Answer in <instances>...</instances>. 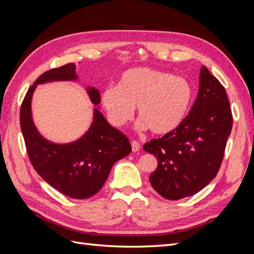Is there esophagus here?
Wrapping results in <instances>:
<instances>
[{
  "mask_svg": "<svg viewBox=\"0 0 254 254\" xmlns=\"http://www.w3.org/2000/svg\"><path fill=\"white\" fill-rule=\"evenodd\" d=\"M130 145H132L133 152H137V151L140 150V143H139V142L136 141V140H132V141H130Z\"/></svg>",
  "mask_w": 254,
  "mask_h": 254,
  "instance_id": "34e87169",
  "label": "esophagus"
}]
</instances>
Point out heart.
<instances>
[{
    "instance_id": "b5f03b06",
    "label": "heart",
    "mask_w": 254,
    "mask_h": 254,
    "mask_svg": "<svg viewBox=\"0 0 254 254\" xmlns=\"http://www.w3.org/2000/svg\"><path fill=\"white\" fill-rule=\"evenodd\" d=\"M194 89L185 77L149 67L129 68L121 73L117 86L102 92L101 104L113 126L121 127L134 117L137 127L167 135L181 127L189 115Z\"/></svg>"
}]
</instances>
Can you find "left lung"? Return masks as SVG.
Here are the masks:
<instances>
[{
  "mask_svg": "<svg viewBox=\"0 0 254 254\" xmlns=\"http://www.w3.org/2000/svg\"><path fill=\"white\" fill-rule=\"evenodd\" d=\"M231 128L226 89L202 66L198 95L184 124L143 145L158 161L149 177L154 190L162 197L177 200L203 189L217 174Z\"/></svg>",
  "mask_w": 254,
  "mask_h": 254,
  "instance_id": "left-lung-1",
  "label": "left lung"
}]
</instances>
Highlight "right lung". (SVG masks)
Here are the masks:
<instances>
[{
    "label": "right lung",
    "instance_id": "obj_1",
    "mask_svg": "<svg viewBox=\"0 0 254 254\" xmlns=\"http://www.w3.org/2000/svg\"><path fill=\"white\" fill-rule=\"evenodd\" d=\"M58 81H79L75 63L47 70L29 87L21 106V129L28 157L37 173L63 195L84 199L100 191L114 163L127 156L132 146L127 137L112 127L100 113V93L93 86H85L89 100L97 106L86 132L68 143H56L46 139L32 118V96L37 85Z\"/></svg>",
    "mask_w": 254,
    "mask_h": 254
}]
</instances>
